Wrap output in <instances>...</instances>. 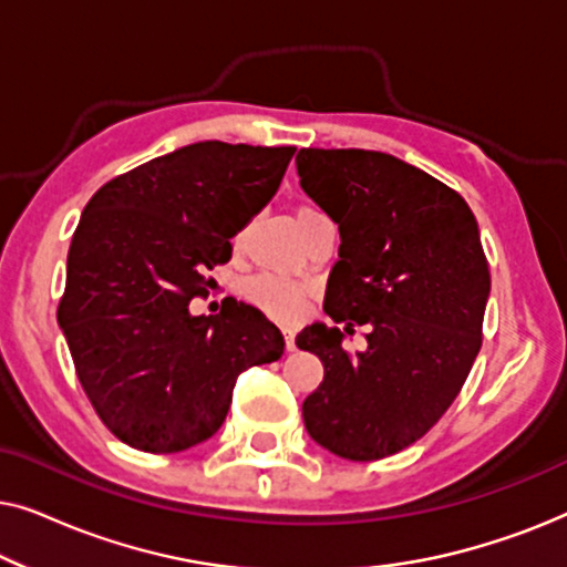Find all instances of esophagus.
Listing matches in <instances>:
<instances>
[{"label":"esophagus","instance_id":"34e87169","mask_svg":"<svg viewBox=\"0 0 567 567\" xmlns=\"http://www.w3.org/2000/svg\"><path fill=\"white\" fill-rule=\"evenodd\" d=\"M297 332H293L291 328H284V340H286V348H289V351H293V348H297Z\"/></svg>","mask_w":567,"mask_h":567}]
</instances>
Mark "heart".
Returning a JSON list of instances; mask_svg holds the SVG:
<instances>
[{
    "instance_id": "b5f03b06",
    "label": "heart",
    "mask_w": 567,
    "mask_h": 567,
    "mask_svg": "<svg viewBox=\"0 0 567 567\" xmlns=\"http://www.w3.org/2000/svg\"><path fill=\"white\" fill-rule=\"evenodd\" d=\"M305 214H312V212H309V208H301L297 219ZM245 293L255 307L262 309L268 317H274V320H293V317L305 309L307 286L299 281H291V278L262 274V276L250 278V281L245 284Z\"/></svg>"
}]
</instances>
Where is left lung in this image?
<instances>
[{
	"mask_svg": "<svg viewBox=\"0 0 567 567\" xmlns=\"http://www.w3.org/2000/svg\"><path fill=\"white\" fill-rule=\"evenodd\" d=\"M301 190L338 224L324 312L297 346L324 379L301 405L307 433L353 462L415 444L446 413L483 346L491 270L460 193L384 152L299 150ZM370 328L368 351L344 332Z\"/></svg>",
	"mask_w": 567,
	"mask_h": 567,
	"instance_id": "1",
	"label": "left lung"
}]
</instances>
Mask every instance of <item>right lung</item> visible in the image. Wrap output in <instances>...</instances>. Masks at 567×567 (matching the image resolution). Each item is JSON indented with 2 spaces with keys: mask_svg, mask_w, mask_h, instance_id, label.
Here are the masks:
<instances>
[{
  "mask_svg": "<svg viewBox=\"0 0 567 567\" xmlns=\"http://www.w3.org/2000/svg\"><path fill=\"white\" fill-rule=\"evenodd\" d=\"M291 157L293 146L188 144L113 177L84 206L56 317L92 408L123 444L173 454L212 439L237 377L284 355L258 307L227 299L206 317L188 305Z\"/></svg>",
  "mask_w": 567,
  "mask_h": 567,
  "instance_id": "obj_1",
  "label": "right lung"
}]
</instances>
